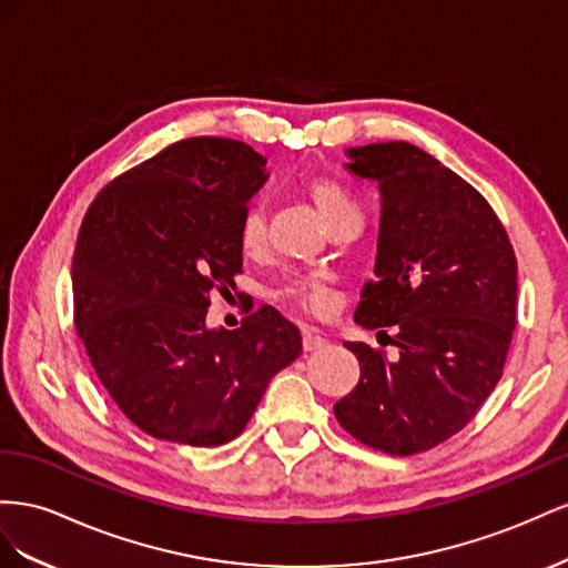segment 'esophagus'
<instances>
[{
  "label": "esophagus",
  "mask_w": 568,
  "mask_h": 568,
  "mask_svg": "<svg viewBox=\"0 0 568 568\" xmlns=\"http://www.w3.org/2000/svg\"><path fill=\"white\" fill-rule=\"evenodd\" d=\"M302 345H304L306 352H316L321 347H326L328 339L323 337L318 331H314V328H304L302 331Z\"/></svg>",
  "instance_id": "obj_1"
}]
</instances>
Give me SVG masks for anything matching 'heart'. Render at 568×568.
Masks as SVG:
<instances>
[{
    "mask_svg": "<svg viewBox=\"0 0 568 568\" xmlns=\"http://www.w3.org/2000/svg\"><path fill=\"white\" fill-rule=\"evenodd\" d=\"M306 194L314 202L316 212L321 219L326 221L328 229L333 225H359L362 223V209L352 197V192L339 185L337 181H331V178H316V181L310 183L306 187ZM240 250L247 256H254L264 250L266 245V219L262 214V209H250V212L242 216L240 221ZM285 300L297 304L300 310L310 312V314H326L331 306V297L326 290V281L321 275H300V278H293L285 290H283Z\"/></svg>",
    "mask_w": 568,
    "mask_h": 568,
    "instance_id": "obj_1",
    "label": "heart"
}]
</instances>
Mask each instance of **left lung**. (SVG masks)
Wrapping results in <instances>:
<instances>
[{"label":"left lung","mask_w":568,"mask_h":568,"mask_svg":"<svg viewBox=\"0 0 568 568\" xmlns=\"http://www.w3.org/2000/svg\"><path fill=\"white\" fill-rule=\"evenodd\" d=\"M345 154V169L381 192L374 281L354 323L395 326L399 354L345 343L362 378L333 412L359 443L407 457L459 433L501 378L516 326V256L483 194L416 144Z\"/></svg>","instance_id":"left-lung-1"}]
</instances>
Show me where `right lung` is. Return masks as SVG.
I'll return each mask as SVG.
<instances>
[{
  "mask_svg": "<svg viewBox=\"0 0 568 568\" xmlns=\"http://www.w3.org/2000/svg\"><path fill=\"white\" fill-rule=\"evenodd\" d=\"M264 166L245 142L181 140L111 181L80 225L78 337L111 399L156 440H233L302 354L300 331L271 306L237 331L206 326L209 295L242 271L240 221Z\"/></svg>",
  "mask_w": 568,
  "mask_h": 568,
  "instance_id": "1",
  "label": "right lung"
}]
</instances>
